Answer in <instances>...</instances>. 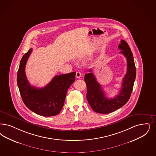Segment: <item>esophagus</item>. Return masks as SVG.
<instances>
[{
	"label": "esophagus",
	"instance_id": "34e87169",
	"mask_svg": "<svg viewBox=\"0 0 156 156\" xmlns=\"http://www.w3.org/2000/svg\"><path fill=\"white\" fill-rule=\"evenodd\" d=\"M81 76V73H80V71H76V77L78 78H80Z\"/></svg>",
	"mask_w": 156,
	"mask_h": 156
}]
</instances>
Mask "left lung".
<instances>
[{"label": "left lung", "mask_w": 156, "mask_h": 156, "mask_svg": "<svg viewBox=\"0 0 156 156\" xmlns=\"http://www.w3.org/2000/svg\"><path fill=\"white\" fill-rule=\"evenodd\" d=\"M120 52L127 59V73L122 83V89L118 96L112 98H108L98 83L96 77L89 70L88 74L85 75L84 80L87 86L86 98L91 108L96 112L102 114L111 113L122 107L128 102L133 91L136 77V69L133 53L131 49L123 40H121L119 45Z\"/></svg>", "instance_id": "1"}]
</instances>
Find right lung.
Here are the masks:
<instances>
[{"mask_svg": "<svg viewBox=\"0 0 156 156\" xmlns=\"http://www.w3.org/2000/svg\"><path fill=\"white\" fill-rule=\"evenodd\" d=\"M32 49L22 58L17 74V85L22 101L30 110L43 116L59 114L63 107L68 89L75 81V72L56 75L43 88L32 86L25 74V66Z\"/></svg>", "mask_w": 156, "mask_h": 156, "instance_id": "right-lung-1", "label": "right lung"}]
</instances>
